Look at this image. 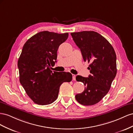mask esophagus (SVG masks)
<instances>
[{
  "instance_id": "34e87169",
  "label": "esophagus",
  "mask_w": 133,
  "mask_h": 133,
  "mask_svg": "<svg viewBox=\"0 0 133 133\" xmlns=\"http://www.w3.org/2000/svg\"><path fill=\"white\" fill-rule=\"evenodd\" d=\"M72 79L74 81L76 80V75H72Z\"/></svg>"
}]
</instances>
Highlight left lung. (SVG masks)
<instances>
[{
	"instance_id": "8db88e82",
	"label": "left lung",
	"mask_w": 133,
	"mask_h": 133,
	"mask_svg": "<svg viewBox=\"0 0 133 133\" xmlns=\"http://www.w3.org/2000/svg\"><path fill=\"white\" fill-rule=\"evenodd\" d=\"M71 35L80 49L83 61L90 63L88 77L79 75L76 77L85 86L82 93L76 95V99L83 105H93L108 94L116 76L115 52L108 41L96 32H74Z\"/></svg>"
}]
</instances>
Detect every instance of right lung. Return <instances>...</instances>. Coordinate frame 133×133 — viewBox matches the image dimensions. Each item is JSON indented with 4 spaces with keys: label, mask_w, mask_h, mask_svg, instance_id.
Instances as JSON below:
<instances>
[{
    "label": "right lung",
    "mask_w": 133,
    "mask_h": 133,
    "mask_svg": "<svg viewBox=\"0 0 133 133\" xmlns=\"http://www.w3.org/2000/svg\"><path fill=\"white\" fill-rule=\"evenodd\" d=\"M68 37V33L40 32L30 38L23 47L18 61L19 81L37 104L52 103L58 97L62 83L72 80L70 72L51 70L56 62L58 47Z\"/></svg>",
    "instance_id": "right-lung-1"
}]
</instances>
